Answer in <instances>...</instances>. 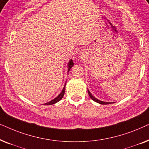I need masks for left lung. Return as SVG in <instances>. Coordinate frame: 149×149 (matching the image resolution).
<instances>
[{"mask_svg":"<svg viewBox=\"0 0 149 149\" xmlns=\"http://www.w3.org/2000/svg\"><path fill=\"white\" fill-rule=\"evenodd\" d=\"M87 91H88V94H89V97H90L92 99L93 101H95V102L100 104H111V103H113V102H103V101L99 100L98 99L95 98V97H93V96L92 94H91V93H90V91H89L88 90V89H87Z\"/></svg>","mask_w":149,"mask_h":149,"instance_id":"left-lung-1","label":"left lung"}]
</instances>
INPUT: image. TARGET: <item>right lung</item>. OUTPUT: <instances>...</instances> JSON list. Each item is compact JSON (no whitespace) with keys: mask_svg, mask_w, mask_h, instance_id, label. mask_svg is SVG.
Masks as SVG:
<instances>
[{"mask_svg":"<svg viewBox=\"0 0 149 149\" xmlns=\"http://www.w3.org/2000/svg\"><path fill=\"white\" fill-rule=\"evenodd\" d=\"M74 66V63H73V62H72V59H71V60H70V61H69V62L68 63V72L69 71H70V68H72V67ZM66 83H65V85H64V88H63V89H62V92H61L60 94H59L58 96H57L56 98H54V100H51L50 102H47V103H45V105H52V104H56V103H57L58 102H59L60 100H62V98L63 97V96H64V92H65V87H66Z\"/></svg>","mask_w":149,"mask_h":149,"instance_id":"add662e5","label":"right lung"}]
</instances>
